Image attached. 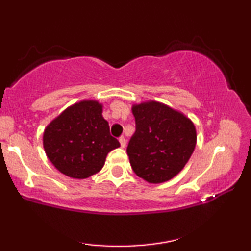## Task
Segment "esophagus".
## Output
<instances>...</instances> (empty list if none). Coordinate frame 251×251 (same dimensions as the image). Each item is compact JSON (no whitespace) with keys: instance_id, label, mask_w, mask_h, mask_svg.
<instances>
[{"instance_id":"esophagus-1","label":"esophagus","mask_w":251,"mask_h":251,"mask_svg":"<svg viewBox=\"0 0 251 251\" xmlns=\"http://www.w3.org/2000/svg\"><path fill=\"white\" fill-rule=\"evenodd\" d=\"M119 142H120V145H121V147H126V140L125 137H120Z\"/></svg>"}]
</instances>
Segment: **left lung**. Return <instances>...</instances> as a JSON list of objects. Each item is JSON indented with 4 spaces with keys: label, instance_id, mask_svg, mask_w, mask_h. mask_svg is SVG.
<instances>
[{
    "label": "left lung",
    "instance_id": "8db88e82",
    "mask_svg": "<svg viewBox=\"0 0 251 251\" xmlns=\"http://www.w3.org/2000/svg\"><path fill=\"white\" fill-rule=\"evenodd\" d=\"M136 131L126 153L137 176L152 184L163 183L179 174L197 144L190 119L157 101L132 106Z\"/></svg>",
    "mask_w": 251,
    "mask_h": 251
}]
</instances>
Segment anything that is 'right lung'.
Segmentation results:
<instances>
[{"label": "right lung", "instance_id": "1", "mask_svg": "<svg viewBox=\"0 0 251 251\" xmlns=\"http://www.w3.org/2000/svg\"><path fill=\"white\" fill-rule=\"evenodd\" d=\"M101 112L98 101L83 100L65 109L47 126L44 151L60 173L77 179L90 177L104 167L107 154L120 146Z\"/></svg>", "mask_w": 251, "mask_h": 251}]
</instances>
